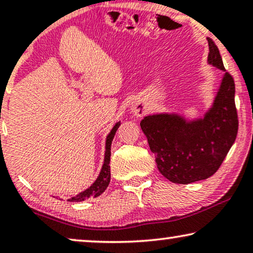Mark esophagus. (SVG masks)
<instances>
[{
  "mask_svg": "<svg viewBox=\"0 0 253 253\" xmlns=\"http://www.w3.org/2000/svg\"><path fill=\"white\" fill-rule=\"evenodd\" d=\"M131 112L136 117H143L145 115V108L142 104H135L131 106Z\"/></svg>",
  "mask_w": 253,
  "mask_h": 253,
  "instance_id": "obj_1",
  "label": "esophagus"
}]
</instances>
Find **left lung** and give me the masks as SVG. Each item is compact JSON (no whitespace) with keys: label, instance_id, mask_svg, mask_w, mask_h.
<instances>
[{"label":"left lung","instance_id":"obj_1","mask_svg":"<svg viewBox=\"0 0 253 253\" xmlns=\"http://www.w3.org/2000/svg\"><path fill=\"white\" fill-rule=\"evenodd\" d=\"M208 42V63L225 72L211 108L198 119L164 112L147 116L140 124L159 172L174 183H193L213 175L236 140L234 79L226 72L214 42Z\"/></svg>","mask_w":253,"mask_h":253}]
</instances>
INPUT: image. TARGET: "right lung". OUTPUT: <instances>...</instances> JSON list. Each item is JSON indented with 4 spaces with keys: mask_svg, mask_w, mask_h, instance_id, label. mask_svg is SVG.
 Here are the masks:
<instances>
[{
    "mask_svg": "<svg viewBox=\"0 0 253 253\" xmlns=\"http://www.w3.org/2000/svg\"><path fill=\"white\" fill-rule=\"evenodd\" d=\"M120 125V122L116 124L111 131L108 134L105 141V154H104V162H103V166L101 172H99L97 179L95 180V182L91 184L89 188H87L86 190L81 191L77 195V196L70 197L67 201L69 202H83L84 199L88 198H95L98 197L99 195L104 193L106 188H108L110 183V179H111V173H110V156H111V143L113 137H115L116 131L118 129Z\"/></svg>",
    "mask_w": 253,
    "mask_h": 253,
    "instance_id": "add662e5",
    "label": "right lung"
}]
</instances>
